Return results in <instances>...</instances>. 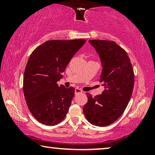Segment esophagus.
<instances>
[{
	"instance_id": "esophagus-1",
	"label": "esophagus",
	"mask_w": 155,
	"mask_h": 155,
	"mask_svg": "<svg viewBox=\"0 0 155 155\" xmlns=\"http://www.w3.org/2000/svg\"><path fill=\"white\" fill-rule=\"evenodd\" d=\"M83 91H81L80 89H78V88H76L75 89V90H74V93H75V95H77V94H81V93H82Z\"/></svg>"
}]
</instances>
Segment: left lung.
Returning a JSON list of instances; mask_svg holds the SVG:
<instances>
[{
	"label": "left lung",
	"mask_w": 155,
	"mask_h": 155,
	"mask_svg": "<svg viewBox=\"0 0 155 155\" xmlns=\"http://www.w3.org/2000/svg\"><path fill=\"white\" fill-rule=\"evenodd\" d=\"M89 42L101 59L100 82L104 90L95 97L87 93L88 101L83 111L90 124L106 127L118 119L127 108L134 87V72L127 52L114 41L92 40Z\"/></svg>",
	"instance_id": "8db88e82"
}]
</instances>
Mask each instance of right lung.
<instances>
[{"instance_id": "1", "label": "right lung", "mask_w": 155, "mask_h": 155, "mask_svg": "<svg viewBox=\"0 0 155 155\" xmlns=\"http://www.w3.org/2000/svg\"><path fill=\"white\" fill-rule=\"evenodd\" d=\"M85 40H50L36 48L26 65L23 91L28 108L38 122L59 124L68 112L74 88L59 86L65 68Z\"/></svg>"}]
</instances>
